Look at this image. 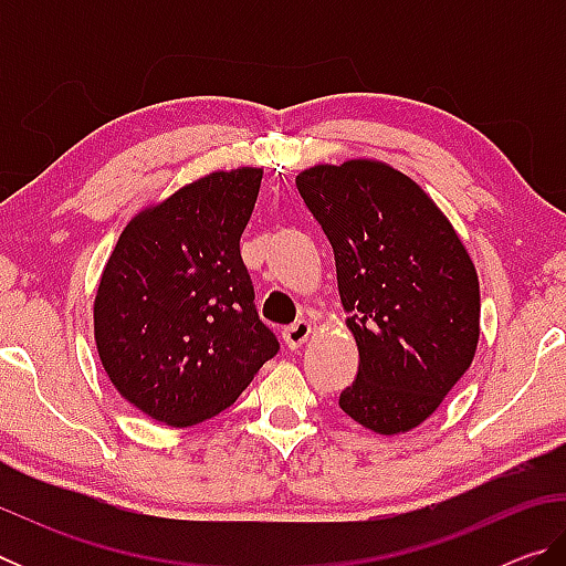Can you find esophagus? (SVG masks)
<instances>
[{
  "mask_svg": "<svg viewBox=\"0 0 566 566\" xmlns=\"http://www.w3.org/2000/svg\"><path fill=\"white\" fill-rule=\"evenodd\" d=\"M310 334H312V327H310V322H304V319H300V322H294V324H290V327H286L284 332H282V339H284V344L290 349H300L302 344L310 339Z\"/></svg>",
  "mask_w": 566,
  "mask_h": 566,
  "instance_id": "esophagus-1",
  "label": "esophagus"
}]
</instances>
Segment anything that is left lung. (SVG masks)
Masks as SVG:
<instances>
[{
  "label": "left lung",
  "instance_id": "obj_1",
  "mask_svg": "<svg viewBox=\"0 0 566 566\" xmlns=\"http://www.w3.org/2000/svg\"><path fill=\"white\" fill-rule=\"evenodd\" d=\"M334 249L359 369L339 407L377 434L432 417L479 342V280L454 227L415 179L375 159L300 171Z\"/></svg>",
  "mask_w": 566,
  "mask_h": 566
}]
</instances>
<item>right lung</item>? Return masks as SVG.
I'll use <instances>...</instances> for the list:
<instances>
[{
    "instance_id": "obj_1",
    "label": "right lung",
    "mask_w": 566,
    "mask_h": 566,
    "mask_svg": "<svg viewBox=\"0 0 566 566\" xmlns=\"http://www.w3.org/2000/svg\"><path fill=\"white\" fill-rule=\"evenodd\" d=\"M262 169L212 171L132 219L94 296V342L114 389L169 427L232 407L280 342L239 252Z\"/></svg>"
}]
</instances>
